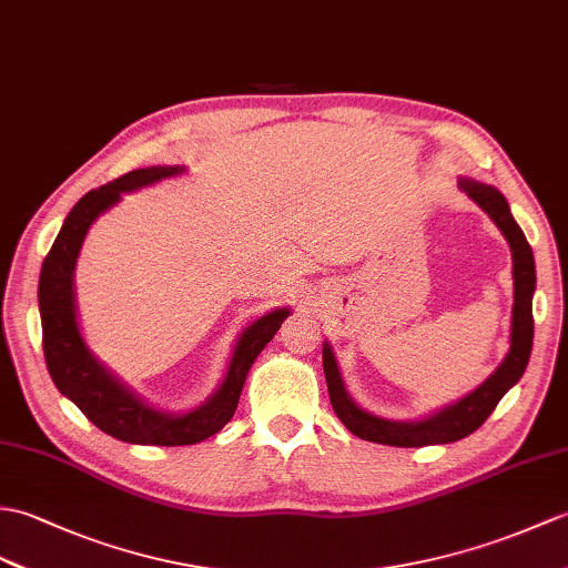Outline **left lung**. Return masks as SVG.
I'll return each instance as SVG.
<instances>
[{
	"instance_id": "1",
	"label": "left lung",
	"mask_w": 568,
	"mask_h": 568,
	"mask_svg": "<svg viewBox=\"0 0 568 568\" xmlns=\"http://www.w3.org/2000/svg\"><path fill=\"white\" fill-rule=\"evenodd\" d=\"M459 186L467 191L471 201H477L486 213H489V217L498 224V230L506 234V240L510 244L513 281H516L510 351L506 355V361L500 363L498 371L486 379L479 389H474L469 397L443 408L440 414H435L426 420H418V424H397V420H385L373 414H365L363 408H358L351 402V397L344 389V382H341L334 353L332 348L324 346L322 361H324L326 387H328V397H332L334 412L341 418V424L363 440L379 443V445H397V447H424V445H445V443L463 440L491 416L500 397H504V394L523 377L527 361H530L532 334H535L532 248L527 244L518 222L513 220L506 197L500 195L494 186H484V183H471V181H459Z\"/></svg>"
}]
</instances>
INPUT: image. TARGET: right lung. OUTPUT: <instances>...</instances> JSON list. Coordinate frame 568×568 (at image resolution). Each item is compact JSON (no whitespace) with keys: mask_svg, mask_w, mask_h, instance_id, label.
Returning <instances> with one entry per match:
<instances>
[{"mask_svg":"<svg viewBox=\"0 0 568 568\" xmlns=\"http://www.w3.org/2000/svg\"><path fill=\"white\" fill-rule=\"evenodd\" d=\"M174 174H179L176 166L135 169L79 197V203L64 220L55 244L50 246L41 268V281H38L43 353L55 387L64 397H70L97 428L118 440L138 445H193L222 430L240 404L248 367L254 365L256 355L275 336L287 316V310H278L248 326L234 348L227 377L215 397L186 416L152 412L94 361V355L87 351L82 336H79L74 316L72 271L79 246H82L91 222L105 207H111L121 193Z\"/></svg>","mask_w":568,"mask_h":568,"instance_id":"1","label":"right lung"}]
</instances>
